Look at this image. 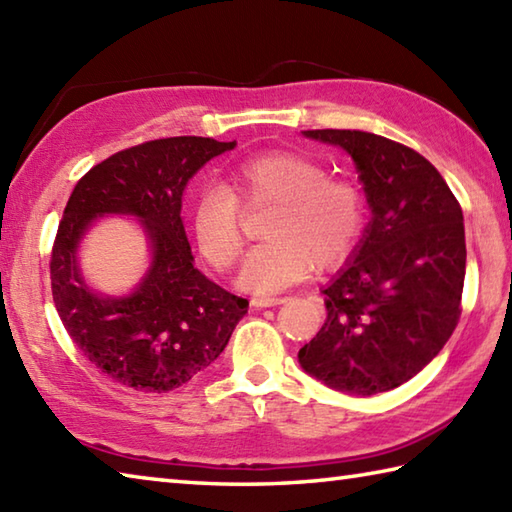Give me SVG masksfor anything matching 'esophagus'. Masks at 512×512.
I'll return each instance as SVG.
<instances>
[{"label": "esophagus", "instance_id": "obj_1", "mask_svg": "<svg viewBox=\"0 0 512 512\" xmlns=\"http://www.w3.org/2000/svg\"><path fill=\"white\" fill-rule=\"evenodd\" d=\"M282 302L284 297H253V300H250V304L257 306V309H264V306H277Z\"/></svg>", "mask_w": 512, "mask_h": 512}]
</instances>
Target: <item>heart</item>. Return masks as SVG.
I'll list each match as a JSON object with an SVG mask.
<instances>
[{"instance_id":"obj_1","label":"heart","mask_w":512,"mask_h":512,"mask_svg":"<svg viewBox=\"0 0 512 512\" xmlns=\"http://www.w3.org/2000/svg\"><path fill=\"white\" fill-rule=\"evenodd\" d=\"M241 203L271 206L266 244L248 255L239 282L257 295L300 282L313 268L345 262L367 228V201L358 183L329 176L327 165L300 152H262L232 165L226 185H206L194 199L192 232L201 255L230 271L244 255Z\"/></svg>"}]
</instances>
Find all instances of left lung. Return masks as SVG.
Listing matches in <instances>:
<instances>
[{
    "instance_id": "1",
    "label": "left lung",
    "mask_w": 512,
    "mask_h": 512,
    "mask_svg": "<svg viewBox=\"0 0 512 512\" xmlns=\"http://www.w3.org/2000/svg\"><path fill=\"white\" fill-rule=\"evenodd\" d=\"M304 134L353 156L371 224L353 262L322 291L327 322L297 358L338 392H389L416 376L457 329L463 212L439 170L412 147L356 129Z\"/></svg>"
}]
</instances>
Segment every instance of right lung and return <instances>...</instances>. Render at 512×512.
<instances>
[{"label":"right lung","instance_id":"add662e5","mask_svg":"<svg viewBox=\"0 0 512 512\" xmlns=\"http://www.w3.org/2000/svg\"><path fill=\"white\" fill-rule=\"evenodd\" d=\"M215 138L172 136L127 147L76 183L51 248V293L64 329L102 374L136 392H170L224 351L248 300L194 268L181 221L190 176L232 150ZM120 211L144 221L155 259L129 298H100L81 282L77 241L91 220Z\"/></svg>","mask_w":512,"mask_h":512}]
</instances>
